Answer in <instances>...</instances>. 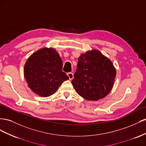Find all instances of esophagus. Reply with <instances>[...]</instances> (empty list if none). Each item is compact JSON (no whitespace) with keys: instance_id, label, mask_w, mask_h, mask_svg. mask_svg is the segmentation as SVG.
I'll return each instance as SVG.
<instances>
[{"instance_id":"34e87169","label":"esophagus","mask_w":146,"mask_h":146,"mask_svg":"<svg viewBox=\"0 0 146 146\" xmlns=\"http://www.w3.org/2000/svg\"><path fill=\"white\" fill-rule=\"evenodd\" d=\"M67 75H68V76L69 78V80H73V73H72V72L68 73H67Z\"/></svg>"}]
</instances>
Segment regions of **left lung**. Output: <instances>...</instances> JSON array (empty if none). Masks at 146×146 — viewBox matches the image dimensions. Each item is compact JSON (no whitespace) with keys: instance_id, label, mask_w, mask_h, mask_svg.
Segmentation results:
<instances>
[{"instance_id":"obj_1","label":"left lung","mask_w":146,"mask_h":146,"mask_svg":"<svg viewBox=\"0 0 146 146\" xmlns=\"http://www.w3.org/2000/svg\"><path fill=\"white\" fill-rule=\"evenodd\" d=\"M116 75L112 62L98 50L82 54L72 84L78 94L87 100L97 101L110 92Z\"/></svg>"}]
</instances>
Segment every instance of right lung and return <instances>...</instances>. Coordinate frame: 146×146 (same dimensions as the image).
<instances>
[{"label": "right lung", "instance_id": "1", "mask_svg": "<svg viewBox=\"0 0 146 146\" xmlns=\"http://www.w3.org/2000/svg\"><path fill=\"white\" fill-rule=\"evenodd\" d=\"M62 60L55 49H40L29 57L24 65V74L33 92L46 97L54 94L69 78L62 72Z\"/></svg>", "mask_w": 146, "mask_h": 146}]
</instances>
